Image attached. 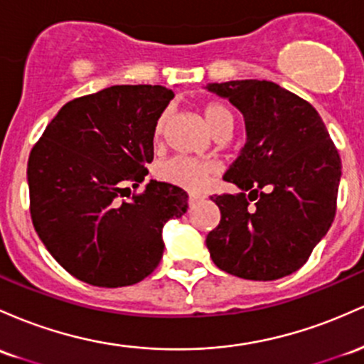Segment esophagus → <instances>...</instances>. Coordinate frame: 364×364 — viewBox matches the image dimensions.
Listing matches in <instances>:
<instances>
[{
	"mask_svg": "<svg viewBox=\"0 0 364 364\" xmlns=\"http://www.w3.org/2000/svg\"><path fill=\"white\" fill-rule=\"evenodd\" d=\"M203 195H200V193H190L188 195V203H190V207H193V205H197L198 202H202L203 200Z\"/></svg>",
	"mask_w": 364,
	"mask_h": 364,
	"instance_id": "1",
	"label": "esophagus"
}]
</instances>
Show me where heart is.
<instances>
[{"instance_id": "obj_1", "label": "heart", "mask_w": 364, "mask_h": 364, "mask_svg": "<svg viewBox=\"0 0 364 364\" xmlns=\"http://www.w3.org/2000/svg\"><path fill=\"white\" fill-rule=\"evenodd\" d=\"M203 115H205V122L209 126L210 133L215 138L231 136L235 129V114L226 105L218 102L209 103L203 109ZM167 121H169V112H164L155 122V136L159 138L164 133ZM210 171H213V167L205 162H198L188 157H173L159 164L157 176L162 181L171 183V185L188 190H198L205 185Z\"/></svg>"}]
</instances>
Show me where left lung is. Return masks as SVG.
<instances>
[{
    "instance_id": "1",
    "label": "left lung",
    "mask_w": 364,
    "mask_h": 364,
    "mask_svg": "<svg viewBox=\"0 0 364 364\" xmlns=\"http://www.w3.org/2000/svg\"><path fill=\"white\" fill-rule=\"evenodd\" d=\"M245 121V145L223 179L237 195L213 197L221 221L207 235L219 269L269 282L292 274L330 230L342 164L311 103L271 81L210 82Z\"/></svg>"
}]
</instances>
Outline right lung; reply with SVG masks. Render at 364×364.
Here are the masks:
<instances>
[{
    "label": "right lung",
    "instance_id": "obj_1",
    "mask_svg": "<svg viewBox=\"0 0 364 364\" xmlns=\"http://www.w3.org/2000/svg\"><path fill=\"white\" fill-rule=\"evenodd\" d=\"M174 98L164 86H110L65 103L27 164L31 218L48 252L95 287L134 285L164 254L162 228L188 209V193L150 179L154 127Z\"/></svg>",
    "mask_w": 364,
    "mask_h": 364
}]
</instances>
